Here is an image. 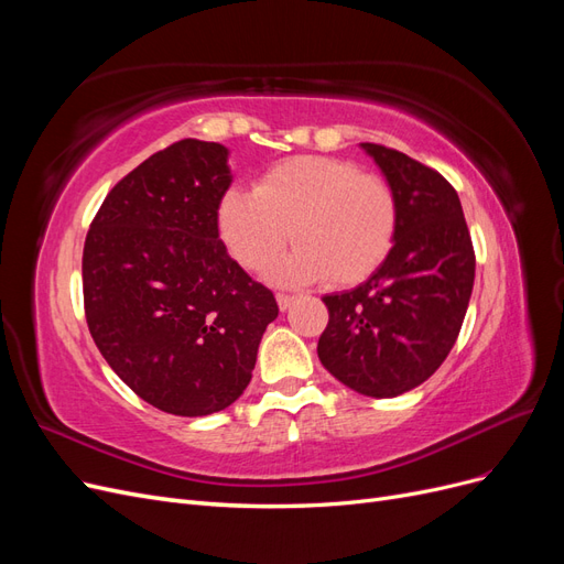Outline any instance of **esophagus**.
I'll return each instance as SVG.
<instances>
[{"label":"esophagus","mask_w":564,"mask_h":564,"mask_svg":"<svg viewBox=\"0 0 564 564\" xmlns=\"http://www.w3.org/2000/svg\"><path fill=\"white\" fill-rule=\"evenodd\" d=\"M296 301V296H292V294H278V305H280V311H286V308H292V303Z\"/></svg>","instance_id":"esophagus-1"}]
</instances>
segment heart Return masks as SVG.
<instances>
[{"label": "heart", "mask_w": 564, "mask_h": 564, "mask_svg": "<svg viewBox=\"0 0 564 564\" xmlns=\"http://www.w3.org/2000/svg\"><path fill=\"white\" fill-rule=\"evenodd\" d=\"M398 202L390 185L338 158L301 155L232 187L218 204L220 240L242 268L265 270L294 237L299 249L272 270L284 284L367 280L392 247Z\"/></svg>", "instance_id": "heart-1"}]
</instances>
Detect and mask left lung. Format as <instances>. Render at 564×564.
Returning a JSON list of instances; mask_svg holds the SVG:
<instances>
[{
  "label": "left lung",
  "mask_w": 564,
  "mask_h": 564,
  "mask_svg": "<svg viewBox=\"0 0 564 564\" xmlns=\"http://www.w3.org/2000/svg\"><path fill=\"white\" fill-rule=\"evenodd\" d=\"M398 202L386 261L329 311L319 362L369 398H395L433 377L454 348L475 280L473 240L454 185L400 150L362 143Z\"/></svg>",
  "instance_id": "obj_1"
}]
</instances>
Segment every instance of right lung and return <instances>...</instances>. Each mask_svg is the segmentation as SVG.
Returning a JSON list of instances; mask_svg holds the SVG:
<instances>
[{"instance_id":"obj_1","label":"right lung","mask_w":564,"mask_h":564,"mask_svg":"<svg viewBox=\"0 0 564 564\" xmlns=\"http://www.w3.org/2000/svg\"><path fill=\"white\" fill-rule=\"evenodd\" d=\"M228 150L183 139L119 181L82 256L84 315L135 395L176 416L230 406L251 381L280 308L218 237Z\"/></svg>"}]
</instances>
